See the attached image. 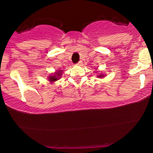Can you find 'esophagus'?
Segmentation results:
<instances>
[{
  "instance_id": "esophagus-1",
  "label": "esophagus",
  "mask_w": 153,
  "mask_h": 153,
  "mask_svg": "<svg viewBox=\"0 0 153 153\" xmlns=\"http://www.w3.org/2000/svg\"><path fill=\"white\" fill-rule=\"evenodd\" d=\"M82 61L81 60H80V61H79V62H78V63H77V65H82Z\"/></svg>"
}]
</instances>
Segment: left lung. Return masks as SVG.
Wrapping results in <instances>:
<instances>
[{
    "mask_svg": "<svg viewBox=\"0 0 153 153\" xmlns=\"http://www.w3.org/2000/svg\"><path fill=\"white\" fill-rule=\"evenodd\" d=\"M101 76H102V75H99V77H101Z\"/></svg>",
    "mask_w": 153,
    "mask_h": 153,
    "instance_id": "obj_1",
    "label": "left lung"
}]
</instances>
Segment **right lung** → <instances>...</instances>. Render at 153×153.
I'll list each match as a JSON object with an SVG mask.
<instances>
[{
	"mask_svg": "<svg viewBox=\"0 0 153 153\" xmlns=\"http://www.w3.org/2000/svg\"><path fill=\"white\" fill-rule=\"evenodd\" d=\"M61 71H58L57 73H56V74H54V75H52V76H50V78H49V80H50V81H55V80H57L58 78L57 77H60V75H61Z\"/></svg>",
	"mask_w": 153,
	"mask_h": 153,
	"instance_id": "add662e5",
	"label": "right lung"
}]
</instances>
